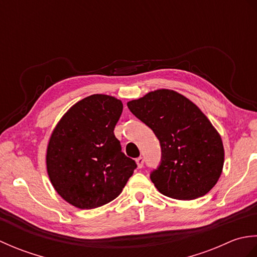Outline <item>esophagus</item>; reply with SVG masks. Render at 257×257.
<instances>
[{
  "mask_svg": "<svg viewBox=\"0 0 257 257\" xmlns=\"http://www.w3.org/2000/svg\"><path fill=\"white\" fill-rule=\"evenodd\" d=\"M136 162H137V166H138V168L139 169H141L144 167V163H145V159L143 157H139V158H137V160H136Z\"/></svg>",
  "mask_w": 257,
  "mask_h": 257,
  "instance_id": "1",
  "label": "esophagus"
}]
</instances>
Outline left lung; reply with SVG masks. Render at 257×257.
<instances>
[{"mask_svg":"<svg viewBox=\"0 0 257 257\" xmlns=\"http://www.w3.org/2000/svg\"><path fill=\"white\" fill-rule=\"evenodd\" d=\"M159 139L161 161L150 173L163 195L179 200L203 196L219 180L224 149L220 135L188 98L169 89L127 103Z\"/></svg>","mask_w":257,"mask_h":257,"instance_id":"left-lung-1","label":"left lung"}]
</instances>
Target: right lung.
<instances>
[{
	"label": "right lung",
	"instance_id": "right-lung-1",
	"mask_svg": "<svg viewBox=\"0 0 257 257\" xmlns=\"http://www.w3.org/2000/svg\"><path fill=\"white\" fill-rule=\"evenodd\" d=\"M122 102L91 95L69 109L47 147V173L62 198L79 209H95L121 193L137 163L121 151L113 129Z\"/></svg>",
	"mask_w": 257,
	"mask_h": 257
}]
</instances>
